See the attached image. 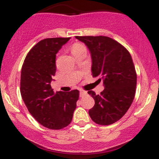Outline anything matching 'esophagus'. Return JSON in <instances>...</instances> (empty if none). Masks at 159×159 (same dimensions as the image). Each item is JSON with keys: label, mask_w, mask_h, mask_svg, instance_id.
<instances>
[{"label": "esophagus", "mask_w": 159, "mask_h": 159, "mask_svg": "<svg viewBox=\"0 0 159 159\" xmlns=\"http://www.w3.org/2000/svg\"><path fill=\"white\" fill-rule=\"evenodd\" d=\"M87 93V91H85L84 90H80V96H81V97H82V96H85V95Z\"/></svg>", "instance_id": "obj_1"}]
</instances>
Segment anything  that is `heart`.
Masks as SVG:
<instances>
[{
	"label": "heart",
	"mask_w": 159,
	"mask_h": 159,
	"mask_svg": "<svg viewBox=\"0 0 159 159\" xmlns=\"http://www.w3.org/2000/svg\"><path fill=\"white\" fill-rule=\"evenodd\" d=\"M83 48H85V47L82 44H81V43H75V44H74L73 46H72V52H77V51L81 50V49H83Z\"/></svg>",
	"instance_id": "1"
}]
</instances>
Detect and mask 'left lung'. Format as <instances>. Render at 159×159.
Here are the masks:
<instances>
[{
    "instance_id": "8db88e82",
    "label": "left lung",
    "mask_w": 159,
    "mask_h": 159,
    "mask_svg": "<svg viewBox=\"0 0 159 159\" xmlns=\"http://www.w3.org/2000/svg\"><path fill=\"white\" fill-rule=\"evenodd\" d=\"M90 50L93 77L103 80L105 89L99 95L89 90L95 100L89 111L98 125L116 123L130 107L137 84V73L130 53L116 40L105 36H75Z\"/></svg>"
}]
</instances>
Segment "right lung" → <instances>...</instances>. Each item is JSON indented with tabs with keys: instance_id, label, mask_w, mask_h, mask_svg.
I'll list each match as a JSON object with an SVG mask.
<instances>
[{
	"instance_id": "add662e5",
	"label": "right lung",
	"mask_w": 159,
	"mask_h": 159,
	"mask_svg": "<svg viewBox=\"0 0 159 159\" xmlns=\"http://www.w3.org/2000/svg\"><path fill=\"white\" fill-rule=\"evenodd\" d=\"M70 37L47 38L27 53L21 72L20 92L30 114L38 123L59 130L72 120L79 91L54 92L51 87L56 72V54Z\"/></svg>"
}]
</instances>
